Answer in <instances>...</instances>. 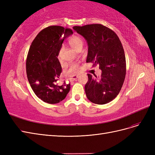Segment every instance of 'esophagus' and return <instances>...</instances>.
<instances>
[{
  "instance_id": "1",
  "label": "esophagus",
  "mask_w": 155,
  "mask_h": 155,
  "mask_svg": "<svg viewBox=\"0 0 155 155\" xmlns=\"http://www.w3.org/2000/svg\"><path fill=\"white\" fill-rule=\"evenodd\" d=\"M78 77L79 76H78V75H74V76H73L70 78V81H76L77 78H78Z\"/></svg>"
}]
</instances>
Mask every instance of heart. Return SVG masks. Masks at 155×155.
Wrapping results in <instances>:
<instances>
[{"instance_id": "heart-1", "label": "heart", "mask_w": 155, "mask_h": 155, "mask_svg": "<svg viewBox=\"0 0 155 155\" xmlns=\"http://www.w3.org/2000/svg\"><path fill=\"white\" fill-rule=\"evenodd\" d=\"M84 41L83 39L81 36L79 35H74L72 37H70L68 40V44L71 47L77 51L79 48H82L83 46ZM63 48H60L58 55V58L59 61H61L62 59V54H63ZM78 64L77 63H72L70 65L69 68L67 70V73L72 74L78 71Z\"/></svg>"}]
</instances>
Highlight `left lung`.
Segmentation results:
<instances>
[{
    "mask_svg": "<svg viewBox=\"0 0 155 155\" xmlns=\"http://www.w3.org/2000/svg\"><path fill=\"white\" fill-rule=\"evenodd\" d=\"M73 29L87 42V63L100 65L101 76L88 74L85 86L88 99L94 104L104 105L118 95L126 74L124 48L114 31L102 25L92 24L74 26Z\"/></svg>",
    "mask_w": 155,
    "mask_h": 155,
    "instance_id": "8db88e82",
    "label": "left lung"
}]
</instances>
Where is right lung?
<instances>
[{
	"label": "right lung",
	"mask_w": 155,
	"mask_h": 155,
	"mask_svg": "<svg viewBox=\"0 0 155 155\" xmlns=\"http://www.w3.org/2000/svg\"><path fill=\"white\" fill-rule=\"evenodd\" d=\"M73 34L71 29L50 26L41 30L30 46L26 59V74L35 95L50 104L66 97L70 84L59 85L62 68L58 59L64 40Z\"/></svg>",
	"instance_id": "obj_1"
}]
</instances>
